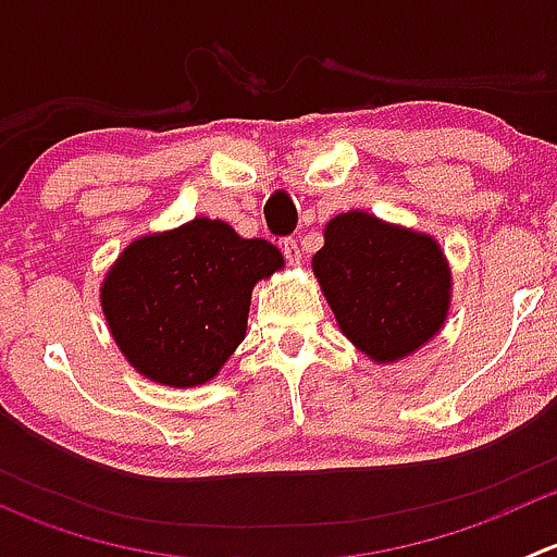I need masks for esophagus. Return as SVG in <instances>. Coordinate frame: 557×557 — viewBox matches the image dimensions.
Returning a JSON list of instances; mask_svg holds the SVG:
<instances>
[{
    "label": "esophagus",
    "instance_id": "34e87169",
    "mask_svg": "<svg viewBox=\"0 0 557 557\" xmlns=\"http://www.w3.org/2000/svg\"><path fill=\"white\" fill-rule=\"evenodd\" d=\"M283 252H285V261H288L290 267H299V263H301V247H299V239H294V237L283 239Z\"/></svg>",
    "mask_w": 557,
    "mask_h": 557
}]
</instances>
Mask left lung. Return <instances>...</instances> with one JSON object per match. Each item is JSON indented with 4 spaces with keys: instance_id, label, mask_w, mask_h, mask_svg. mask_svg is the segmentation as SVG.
Instances as JSON below:
<instances>
[{
    "instance_id": "obj_1",
    "label": "left lung",
    "mask_w": 557,
    "mask_h": 557,
    "mask_svg": "<svg viewBox=\"0 0 557 557\" xmlns=\"http://www.w3.org/2000/svg\"><path fill=\"white\" fill-rule=\"evenodd\" d=\"M323 237L312 272L342 334L363 356L401 361L440 334L453 272L434 237L358 210L331 218Z\"/></svg>"
}]
</instances>
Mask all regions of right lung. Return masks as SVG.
<instances>
[{
  "instance_id": "1",
  "label": "right lung",
  "mask_w": 557,
  "mask_h": 557,
  "mask_svg": "<svg viewBox=\"0 0 557 557\" xmlns=\"http://www.w3.org/2000/svg\"><path fill=\"white\" fill-rule=\"evenodd\" d=\"M283 269L267 239L194 218L134 239L102 283V312L126 361L170 387L205 385L245 339L258 280Z\"/></svg>"
}]
</instances>
